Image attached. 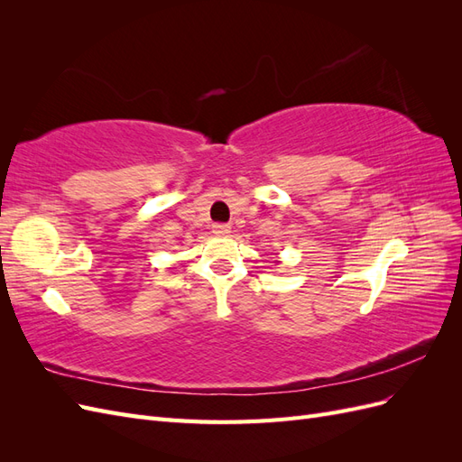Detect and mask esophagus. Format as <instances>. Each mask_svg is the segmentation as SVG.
Instances as JSON below:
<instances>
[{
	"instance_id": "obj_1",
	"label": "esophagus",
	"mask_w": 462,
	"mask_h": 462,
	"mask_svg": "<svg viewBox=\"0 0 462 462\" xmlns=\"http://www.w3.org/2000/svg\"><path fill=\"white\" fill-rule=\"evenodd\" d=\"M212 231H214L216 235L223 236V235H229V233H231V226H227V223H214Z\"/></svg>"
}]
</instances>
